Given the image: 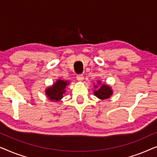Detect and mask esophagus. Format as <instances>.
Segmentation results:
<instances>
[{
  "instance_id": "1",
  "label": "esophagus",
  "mask_w": 157,
  "mask_h": 157,
  "mask_svg": "<svg viewBox=\"0 0 157 157\" xmlns=\"http://www.w3.org/2000/svg\"><path fill=\"white\" fill-rule=\"evenodd\" d=\"M76 78H77V80L79 81H83V74H78L76 76Z\"/></svg>"
}]
</instances>
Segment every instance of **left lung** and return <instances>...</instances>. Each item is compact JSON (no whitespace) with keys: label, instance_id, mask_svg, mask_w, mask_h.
I'll return each instance as SVG.
<instances>
[{"label":"left lung","instance_id":"8db88e82","mask_svg":"<svg viewBox=\"0 0 157 157\" xmlns=\"http://www.w3.org/2000/svg\"><path fill=\"white\" fill-rule=\"evenodd\" d=\"M98 83L99 81H98ZM97 88V86H96ZM94 94L95 96H97L98 98H101V99H106V98H109L110 97L111 95H112V91H111V88L108 86L107 85L103 84L101 86L100 89H98L96 91H94Z\"/></svg>","mask_w":157,"mask_h":157}]
</instances>
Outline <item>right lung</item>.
Here are the masks:
<instances>
[{
    "mask_svg": "<svg viewBox=\"0 0 157 157\" xmlns=\"http://www.w3.org/2000/svg\"><path fill=\"white\" fill-rule=\"evenodd\" d=\"M68 83L67 81L59 80L54 83L52 87L48 88L46 91V94L48 98L51 101H57L63 97V94L65 93V88Z\"/></svg>",
    "mask_w": 157,
    "mask_h": 157,
    "instance_id": "right-lung-1",
    "label": "right lung"
}]
</instances>
